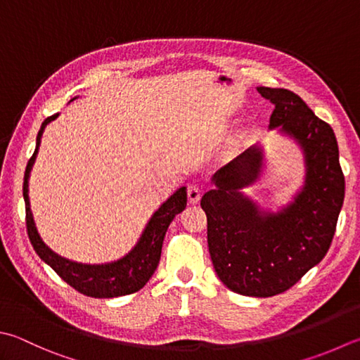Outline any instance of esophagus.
<instances>
[{"instance_id": "esophagus-1", "label": "esophagus", "mask_w": 360, "mask_h": 360, "mask_svg": "<svg viewBox=\"0 0 360 360\" xmlns=\"http://www.w3.org/2000/svg\"><path fill=\"white\" fill-rule=\"evenodd\" d=\"M202 188L195 186V185H191L188 186V202L189 203H198L202 198Z\"/></svg>"}]
</instances>
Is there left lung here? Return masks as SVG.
<instances>
[{
    "label": "left lung",
    "mask_w": 360,
    "mask_h": 360,
    "mask_svg": "<svg viewBox=\"0 0 360 360\" xmlns=\"http://www.w3.org/2000/svg\"><path fill=\"white\" fill-rule=\"evenodd\" d=\"M274 105L269 128L300 144L306 180L293 202L263 212L241 193L260 177L263 150L254 146L213 175L203 194L208 250L229 290L269 297L291 288L328 254L345 199V177L335 134L295 92L257 87Z\"/></svg>",
    "instance_id": "1"
}]
</instances>
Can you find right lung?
Here are the masks:
<instances>
[{"label":"right lung","mask_w":360,"mask_h":360,"mask_svg":"<svg viewBox=\"0 0 360 360\" xmlns=\"http://www.w3.org/2000/svg\"><path fill=\"white\" fill-rule=\"evenodd\" d=\"M58 116L59 114H54V116H50L44 120V124L37 133L36 150H34L25 171L23 198L26 207V229H28L30 241L40 259L46 264H50V266L56 271V274L60 279L65 281L70 287L79 291V293L91 297H117L131 295L134 291L144 287L148 279L153 276L155 269H157L161 257L162 240H165L169 224L172 222L175 214L183 212L186 207V188H179L177 191H175L171 198L153 213L150 221L147 222L139 241L136 243V246H134L125 257H122V259L103 264H86L72 262L69 259H64V257L58 255L46 246L42 238H40L36 222H34L32 218L28 195V180L32 165L34 161H36L39 152L40 138H42V133L46 124H50V122L56 119Z\"/></svg>","instance_id":"right-lung-1"}]
</instances>
